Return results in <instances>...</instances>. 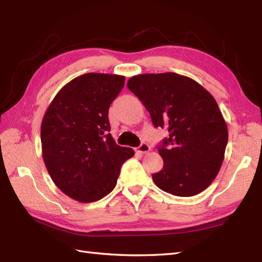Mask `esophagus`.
<instances>
[{
  "instance_id": "1",
  "label": "esophagus",
  "mask_w": 262,
  "mask_h": 262,
  "mask_svg": "<svg viewBox=\"0 0 262 262\" xmlns=\"http://www.w3.org/2000/svg\"><path fill=\"white\" fill-rule=\"evenodd\" d=\"M149 151H151V147H149L148 144H146V143H142L141 145L137 147V152L141 153V154H146Z\"/></svg>"
}]
</instances>
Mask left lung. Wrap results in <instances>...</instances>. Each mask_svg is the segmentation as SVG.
<instances>
[{"instance_id":"left-lung-1","label":"left lung","mask_w":262,"mask_h":262,"mask_svg":"<svg viewBox=\"0 0 262 262\" xmlns=\"http://www.w3.org/2000/svg\"><path fill=\"white\" fill-rule=\"evenodd\" d=\"M127 86L141 100L155 127L169 137L159 146L163 169L152 174L161 190L191 197L214 181L223 163L229 132L216 100L190 77L140 74Z\"/></svg>"}]
</instances>
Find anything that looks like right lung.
<instances>
[{"mask_svg": "<svg viewBox=\"0 0 262 262\" xmlns=\"http://www.w3.org/2000/svg\"><path fill=\"white\" fill-rule=\"evenodd\" d=\"M125 76L86 73L65 84L42 118L40 138L46 169L60 190L92 203L114 190L120 168L134 149L117 145L110 134L109 107Z\"/></svg>", "mask_w": 262, "mask_h": 262, "instance_id": "right-lung-1", "label": "right lung"}]
</instances>
